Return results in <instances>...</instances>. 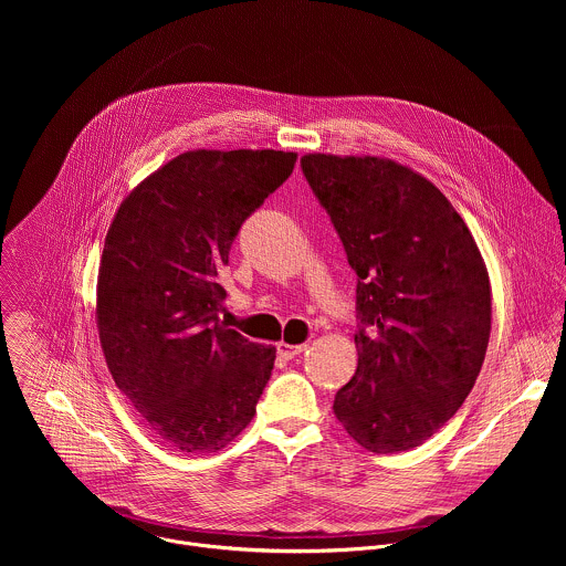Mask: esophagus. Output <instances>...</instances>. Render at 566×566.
I'll use <instances>...</instances> for the list:
<instances>
[{
	"instance_id": "34e87169",
	"label": "esophagus",
	"mask_w": 566,
	"mask_h": 566,
	"mask_svg": "<svg viewBox=\"0 0 566 566\" xmlns=\"http://www.w3.org/2000/svg\"><path fill=\"white\" fill-rule=\"evenodd\" d=\"M305 348H307V344H287V342H279V344H276V353H279L283 359H294V357L301 355Z\"/></svg>"
}]
</instances>
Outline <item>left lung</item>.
Listing matches in <instances>:
<instances>
[{"instance_id": "left-lung-1", "label": "left lung", "mask_w": 566, "mask_h": 566, "mask_svg": "<svg viewBox=\"0 0 566 566\" xmlns=\"http://www.w3.org/2000/svg\"><path fill=\"white\" fill-rule=\"evenodd\" d=\"M301 167L357 274L359 359L333 411L364 449L409 451L462 407L482 370L484 259L444 193L403 165L305 155Z\"/></svg>"}]
</instances>
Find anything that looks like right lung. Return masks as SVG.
<instances>
[{
	"label": "right lung",
	"mask_w": 566,
	"mask_h": 566,
	"mask_svg": "<svg viewBox=\"0 0 566 566\" xmlns=\"http://www.w3.org/2000/svg\"><path fill=\"white\" fill-rule=\"evenodd\" d=\"M296 165L281 150H193L117 209L97 274V328L119 392L163 442L213 453L240 436L274 346L220 323V272L248 216Z\"/></svg>",
	"instance_id": "obj_1"
}]
</instances>
